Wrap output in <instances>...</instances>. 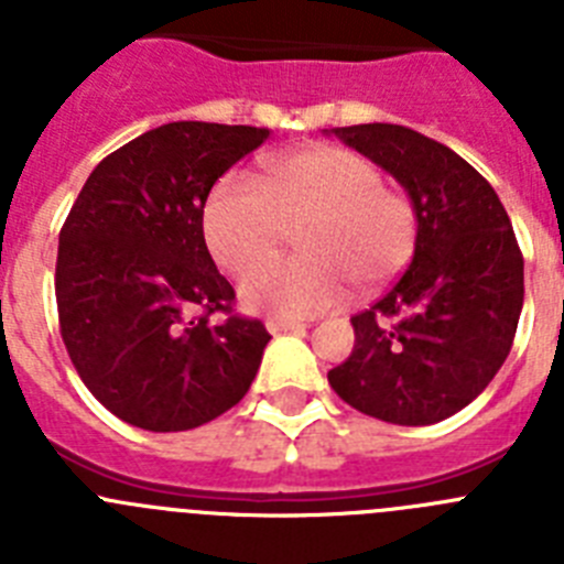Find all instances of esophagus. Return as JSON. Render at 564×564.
<instances>
[{
  "instance_id": "34e87169",
  "label": "esophagus",
  "mask_w": 564,
  "mask_h": 564,
  "mask_svg": "<svg viewBox=\"0 0 564 564\" xmlns=\"http://www.w3.org/2000/svg\"><path fill=\"white\" fill-rule=\"evenodd\" d=\"M307 325H302V322H285V318H271L268 322V330L276 336V333H299V330H305Z\"/></svg>"
}]
</instances>
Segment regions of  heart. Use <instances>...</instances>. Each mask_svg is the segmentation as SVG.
Here are the masks:
<instances>
[{"instance_id": "obj_1", "label": "heart", "mask_w": 564, "mask_h": 564, "mask_svg": "<svg viewBox=\"0 0 564 564\" xmlns=\"http://www.w3.org/2000/svg\"><path fill=\"white\" fill-rule=\"evenodd\" d=\"M299 227L303 257L258 269ZM203 234L228 273L258 269L239 296L251 311L305 318L338 307L350 291L390 282L415 251L417 220L403 194L364 154L316 147L279 154L262 183L246 172L226 174L212 188Z\"/></svg>"}]
</instances>
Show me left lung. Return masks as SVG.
<instances>
[{"label":"left lung","instance_id":"obj_1","mask_svg":"<svg viewBox=\"0 0 564 564\" xmlns=\"http://www.w3.org/2000/svg\"><path fill=\"white\" fill-rule=\"evenodd\" d=\"M333 132L406 188L417 239L395 285L350 318L356 347L327 381L364 415L430 426L475 401L511 352L525 293L514 228L449 147L398 123Z\"/></svg>","mask_w":564,"mask_h":564}]
</instances>
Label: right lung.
Instances as JSON below:
<instances>
[{
  "label": "right lung",
  "instance_id": "right-lung-1",
  "mask_svg": "<svg viewBox=\"0 0 564 564\" xmlns=\"http://www.w3.org/2000/svg\"><path fill=\"white\" fill-rule=\"evenodd\" d=\"M268 129L174 121L107 154L58 234V327L87 390L121 421L186 432L228 412L271 341L234 316L203 237L208 192ZM228 312L226 323H212Z\"/></svg>",
  "mask_w": 564,
  "mask_h": 564
}]
</instances>
